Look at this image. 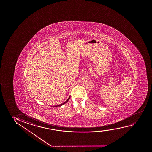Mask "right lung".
Listing matches in <instances>:
<instances>
[{
  "label": "right lung",
  "mask_w": 152,
  "mask_h": 152,
  "mask_svg": "<svg viewBox=\"0 0 152 152\" xmlns=\"http://www.w3.org/2000/svg\"><path fill=\"white\" fill-rule=\"evenodd\" d=\"M69 98H70V96H69V99H67V100L66 101H65V102H64V103H62V104H60V105H56V106H54V107H56V106H62V105H63V104H65V103H66V102H67V101H69Z\"/></svg>",
  "instance_id": "1"
}]
</instances>
